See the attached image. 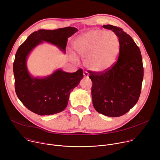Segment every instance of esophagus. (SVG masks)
Here are the masks:
<instances>
[{
    "mask_svg": "<svg viewBox=\"0 0 160 160\" xmlns=\"http://www.w3.org/2000/svg\"><path fill=\"white\" fill-rule=\"evenodd\" d=\"M83 77H84V78H88V72H83Z\"/></svg>",
    "mask_w": 160,
    "mask_h": 160,
    "instance_id": "1",
    "label": "esophagus"
}]
</instances>
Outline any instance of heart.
<instances>
[{"label":"heart","mask_w":160,"mask_h":160,"mask_svg":"<svg viewBox=\"0 0 160 160\" xmlns=\"http://www.w3.org/2000/svg\"><path fill=\"white\" fill-rule=\"evenodd\" d=\"M120 48V41L116 33L102 30L85 32L73 42V48L76 53L84 58L86 68L98 73L109 70L116 64ZM73 58L77 59L75 55Z\"/></svg>","instance_id":"b5f03b06"}]
</instances>
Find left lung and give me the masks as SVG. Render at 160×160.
<instances>
[{
	"label": "left lung",
	"instance_id": "8db88e82",
	"mask_svg": "<svg viewBox=\"0 0 160 160\" xmlns=\"http://www.w3.org/2000/svg\"><path fill=\"white\" fill-rule=\"evenodd\" d=\"M116 33L120 41V52L116 64L104 73L88 72L92 82V103L99 113L118 117L138 102L141 90L144 68L141 51L132 37L118 28L103 25Z\"/></svg>",
	"mask_w": 160,
	"mask_h": 160
}]
</instances>
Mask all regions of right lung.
I'll use <instances>...</instances> for the list:
<instances>
[{
    "label": "right lung",
    "instance_id": "add662e5",
    "mask_svg": "<svg viewBox=\"0 0 160 160\" xmlns=\"http://www.w3.org/2000/svg\"><path fill=\"white\" fill-rule=\"evenodd\" d=\"M77 32L75 27L39 30L29 35L16 53L13 63L16 93L21 102L37 115H50L63 111L70 93L78 86L83 74L82 69L67 73L59 68L46 77H34L28 70V58L43 42L55 45L65 54L68 38Z\"/></svg>",
    "mask_w": 160,
    "mask_h": 160
}]
</instances>
